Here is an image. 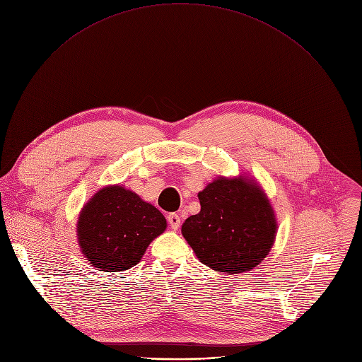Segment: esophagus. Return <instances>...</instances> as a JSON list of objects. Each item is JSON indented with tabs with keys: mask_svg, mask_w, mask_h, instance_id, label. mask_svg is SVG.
Here are the masks:
<instances>
[{
	"mask_svg": "<svg viewBox=\"0 0 362 362\" xmlns=\"http://www.w3.org/2000/svg\"><path fill=\"white\" fill-rule=\"evenodd\" d=\"M168 221H169V225H170V228L173 229V231H177L179 226H180V222H182L180 216L177 214H169Z\"/></svg>",
	"mask_w": 362,
	"mask_h": 362,
	"instance_id": "obj_1",
	"label": "esophagus"
}]
</instances>
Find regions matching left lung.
<instances>
[{
  "mask_svg": "<svg viewBox=\"0 0 362 362\" xmlns=\"http://www.w3.org/2000/svg\"><path fill=\"white\" fill-rule=\"evenodd\" d=\"M201 212L182 225V235L206 267L240 274L258 267L277 235L269 196L248 176H219L198 193Z\"/></svg>",
  "mask_w": 362,
  "mask_h": 362,
  "instance_id": "1",
  "label": "left lung"
}]
</instances>
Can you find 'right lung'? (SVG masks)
Masks as SVG:
<instances>
[{
  "instance_id": "right-lung-1",
  "label": "right lung",
  "mask_w": 362,
  "mask_h": 362,
  "mask_svg": "<svg viewBox=\"0 0 362 362\" xmlns=\"http://www.w3.org/2000/svg\"><path fill=\"white\" fill-rule=\"evenodd\" d=\"M76 225L81 252L104 273L139 264L150 243L168 228L156 206L121 185L98 190L83 205Z\"/></svg>"
}]
</instances>
